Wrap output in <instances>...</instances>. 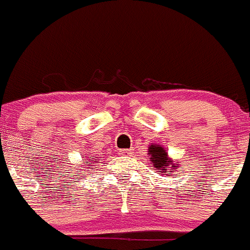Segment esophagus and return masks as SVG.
I'll use <instances>...</instances> for the list:
<instances>
[{
    "label": "esophagus",
    "instance_id": "34e87169",
    "mask_svg": "<svg viewBox=\"0 0 250 250\" xmlns=\"http://www.w3.org/2000/svg\"><path fill=\"white\" fill-rule=\"evenodd\" d=\"M121 154H122V155H130V154H132V149L121 150Z\"/></svg>",
    "mask_w": 250,
    "mask_h": 250
}]
</instances>
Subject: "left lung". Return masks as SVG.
<instances>
[{"label": "left lung", "instance_id": "obj_1", "mask_svg": "<svg viewBox=\"0 0 250 250\" xmlns=\"http://www.w3.org/2000/svg\"><path fill=\"white\" fill-rule=\"evenodd\" d=\"M149 151L147 154L150 155V161L154 168L161 173H166V172H174L176 168H179L178 162H173V160L169 159L168 154L166 150L157 144H151L149 146Z\"/></svg>", "mask_w": 250, "mask_h": 250}]
</instances>
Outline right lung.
<instances>
[{"label": "right lung", "mask_w": 250, "mask_h": 250, "mask_svg": "<svg viewBox=\"0 0 250 250\" xmlns=\"http://www.w3.org/2000/svg\"><path fill=\"white\" fill-rule=\"evenodd\" d=\"M96 162H98V159H94V156L93 157H90V159H89V162H86V166H89V165H90V166H94L93 164H96ZM89 168V167H88Z\"/></svg>", "instance_id": "add662e5"}]
</instances>
